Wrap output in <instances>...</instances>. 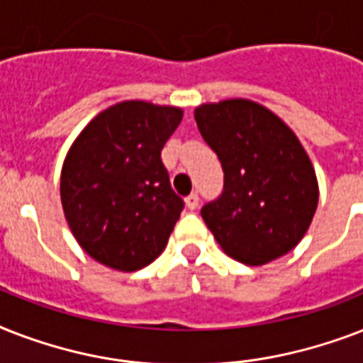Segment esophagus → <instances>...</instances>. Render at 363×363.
Masks as SVG:
<instances>
[{
	"instance_id": "esophagus-1",
	"label": "esophagus",
	"mask_w": 363,
	"mask_h": 363,
	"mask_svg": "<svg viewBox=\"0 0 363 363\" xmlns=\"http://www.w3.org/2000/svg\"><path fill=\"white\" fill-rule=\"evenodd\" d=\"M184 203H186L188 209L194 211L199 205V196L196 192H192V194H190V196H188L186 199H184Z\"/></svg>"
}]
</instances>
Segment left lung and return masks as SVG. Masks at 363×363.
<instances>
[{"mask_svg":"<svg viewBox=\"0 0 363 363\" xmlns=\"http://www.w3.org/2000/svg\"><path fill=\"white\" fill-rule=\"evenodd\" d=\"M194 118L224 171L222 196L201 209L222 250L247 265L290 252L318 205L315 167L296 133L241 98L199 105Z\"/></svg>","mask_w":363,"mask_h":363,"instance_id":"1","label":"left lung"}]
</instances>
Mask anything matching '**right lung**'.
Returning a JSON list of instances; mask_svg holds the SVG:
<instances>
[{"mask_svg":"<svg viewBox=\"0 0 363 363\" xmlns=\"http://www.w3.org/2000/svg\"><path fill=\"white\" fill-rule=\"evenodd\" d=\"M181 121V107L121 101L71 145L60 177L62 207L77 242L99 264L137 271L164 252L184 203L160 154Z\"/></svg>","mask_w":363,"mask_h":363,"instance_id":"1","label":"right lung"}]
</instances>
